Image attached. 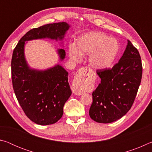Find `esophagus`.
<instances>
[{
	"label": "esophagus",
	"mask_w": 152,
	"mask_h": 152,
	"mask_svg": "<svg viewBox=\"0 0 152 152\" xmlns=\"http://www.w3.org/2000/svg\"><path fill=\"white\" fill-rule=\"evenodd\" d=\"M91 70L88 68H82L77 71L72 82V91L76 95H81L83 89L89 80Z\"/></svg>",
	"instance_id": "34e87169"
}]
</instances>
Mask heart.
Returning <instances> with one entry per match:
<instances>
[{"instance_id": "obj_1", "label": "heart", "mask_w": 152, "mask_h": 152, "mask_svg": "<svg viewBox=\"0 0 152 152\" xmlns=\"http://www.w3.org/2000/svg\"><path fill=\"white\" fill-rule=\"evenodd\" d=\"M76 43L77 47L72 45L69 48L71 60L78 61L81 60L82 54L90 55V66L96 70L110 68L119 50L117 41L101 32L84 33L77 39Z\"/></svg>"}]
</instances>
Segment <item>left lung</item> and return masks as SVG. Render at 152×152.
Wrapping results in <instances>:
<instances>
[{
  "label": "left lung",
  "instance_id": "1",
  "mask_svg": "<svg viewBox=\"0 0 152 152\" xmlns=\"http://www.w3.org/2000/svg\"><path fill=\"white\" fill-rule=\"evenodd\" d=\"M119 62L110 69L98 70L101 83L92 92L89 115L97 123H110L130 110L142 76L138 50L129 40Z\"/></svg>",
  "mask_w": 152,
  "mask_h": 152
}]
</instances>
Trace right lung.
<instances>
[{
	"instance_id": "add662e5",
	"label": "right lung",
	"mask_w": 152,
	"mask_h": 152,
	"mask_svg": "<svg viewBox=\"0 0 152 152\" xmlns=\"http://www.w3.org/2000/svg\"><path fill=\"white\" fill-rule=\"evenodd\" d=\"M70 27L60 22L34 28L23 36L13 50L11 75L15 94L25 114L36 124L51 125L60 120L72 91L68 73L61 66L57 64L44 70L30 68L25 58V42L45 38L61 41ZM58 53L62 61L65 50L59 49Z\"/></svg>"
}]
</instances>
